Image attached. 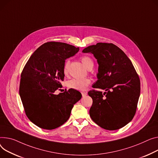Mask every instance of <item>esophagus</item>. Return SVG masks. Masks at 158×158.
I'll return each instance as SVG.
<instances>
[{
    "label": "esophagus",
    "mask_w": 158,
    "mask_h": 158,
    "mask_svg": "<svg viewBox=\"0 0 158 158\" xmlns=\"http://www.w3.org/2000/svg\"><path fill=\"white\" fill-rule=\"evenodd\" d=\"M81 94H82V97H86V96L87 95V93H86V92H84V91H82V92H81Z\"/></svg>",
    "instance_id": "1"
}]
</instances>
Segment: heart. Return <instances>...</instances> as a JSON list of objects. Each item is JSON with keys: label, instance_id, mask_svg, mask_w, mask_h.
I'll return each instance as SVG.
<instances>
[{"label": "heart", "instance_id": "b5f03b06", "mask_svg": "<svg viewBox=\"0 0 158 158\" xmlns=\"http://www.w3.org/2000/svg\"><path fill=\"white\" fill-rule=\"evenodd\" d=\"M81 60L83 65L86 67L88 69H91L93 68L94 63L92 59L88 56H82L81 58ZM69 65V61H67L64 65V72L65 74L67 73V68ZM91 83L90 79L86 77L83 79H72L67 81V86L68 88L73 89H76L78 91H84L86 89V88Z\"/></svg>", "mask_w": 158, "mask_h": 158}]
</instances>
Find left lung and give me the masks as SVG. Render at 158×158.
Returning <instances> with one entry per match:
<instances>
[{
  "label": "left lung",
  "mask_w": 158,
  "mask_h": 158,
  "mask_svg": "<svg viewBox=\"0 0 158 158\" xmlns=\"http://www.w3.org/2000/svg\"><path fill=\"white\" fill-rule=\"evenodd\" d=\"M82 52L92 53L99 65L98 80L93 88L106 90L88 92L93 99L91 118L107 130L123 128L133 118L140 93V79L131 60L112 43H98Z\"/></svg>",
  "instance_id": "8db88e82"
}]
</instances>
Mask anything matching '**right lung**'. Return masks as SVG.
Segmentation results:
<instances>
[{"label": "right lung", "mask_w": 158, "mask_h": 158, "mask_svg": "<svg viewBox=\"0 0 158 158\" xmlns=\"http://www.w3.org/2000/svg\"><path fill=\"white\" fill-rule=\"evenodd\" d=\"M79 50L67 43L48 42L37 49L25 64L21 73L19 96L27 116L38 127H60L81 98V93L73 89L55 94L64 79L65 60Z\"/></svg>", "instance_id": "add662e5"}]
</instances>
